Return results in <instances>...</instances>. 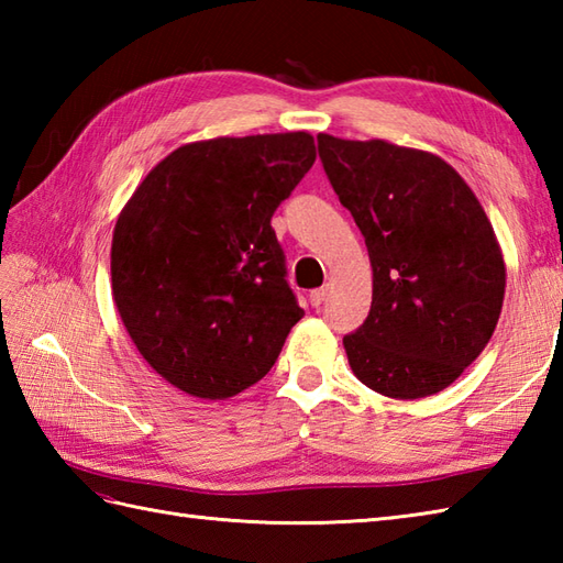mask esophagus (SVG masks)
I'll return each instance as SVG.
<instances>
[{
	"label": "esophagus",
	"mask_w": 563,
	"mask_h": 563,
	"mask_svg": "<svg viewBox=\"0 0 563 563\" xmlns=\"http://www.w3.org/2000/svg\"><path fill=\"white\" fill-rule=\"evenodd\" d=\"M324 300H327V288H317L309 292V302H312V307H319Z\"/></svg>",
	"instance_id": "esophagus-1"
}]
</instances>
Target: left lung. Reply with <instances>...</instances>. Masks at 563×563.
<instances>
[{
  "label": "left lung",
  "mask_w": 563,
  "mask_h": 563,
  "mask_svg": "<svg viewBox=\"0 0 563 563\" xmlns=\"http://www.w3.org/2000/svg\"><path fill=\"white\" fill-rule=\"evenodd\" d=\"M319 157L373 266V307L343 339L353 375L389 399L450 387L492 341L506 261L479 198L433 152L319 133Z\"/></svg>",
  "instance_id": "1"
}]
</instances>
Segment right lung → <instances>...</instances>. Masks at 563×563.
Masks as SVG:
<instances>
[{
    "instance_id": "1",
    "label": "right lung",
    "mask_w": 563,
    "mask_h": 563,
    "mask_svg": "<svg viewBox=\"0 0 563 563\" xmlns=\"http://www.w3.org/2000/svg\"><path fill=\"white\" fill-rule=\"evenodd\" d=\"M317 159L314 137L188 142L115 220L111 288L128 336L172 387L218 401L268 373L302 307L271 218Z\"/></svg>"
}]
</instances>
